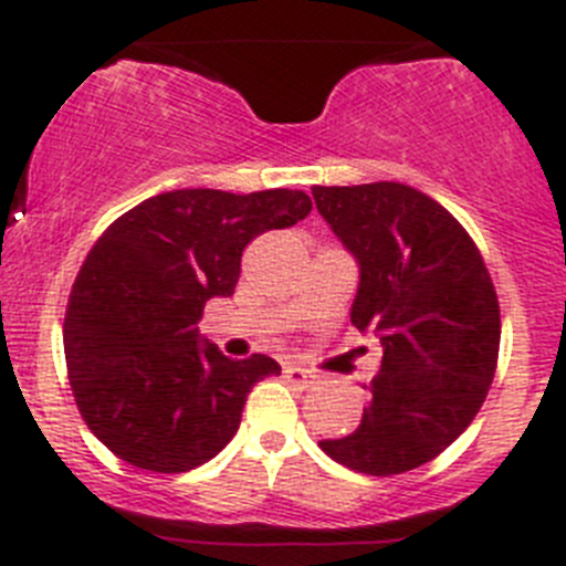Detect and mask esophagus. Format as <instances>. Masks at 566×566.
<instances>
[{
    "mask_svg": "<svg viewBox=\"0 0 566 566\" xmlns=\"http://www.w3.org/2000/svg\"><path fill=\"white\" fill-rule=\"evenodd\" d=\"M284 378H287L290 384H295V386H310V384H315V375H313V371L302 369V366H295V364H284Z\"/></svg>",
    "mask_w": 566,
    "mask_h": 566,
    "instance_id": "obj_1",
    "label": "esophagus"
}]
</instances>
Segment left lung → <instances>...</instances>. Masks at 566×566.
Wrapping results in <instances>:
<instances>
[{
    "label": "left lung",
    "mask_w": 566,
    "mask_h": 566,
    "mask_svg": "<svg viewBox=\"0 0 566 566\" xmlns=\"http://www.w3.org/2000/svg\"><path fill=\"white\" fill-rule=\"evenodd\" d=\"M313 200L360 268L349 318L384 346L360 426L318 446L371 476L420 468L491 389L502 333L491 273L465 228L403 182L313 186Z\"/></svg>",
    "instance_id": "8db88e82"
}]
</instances>
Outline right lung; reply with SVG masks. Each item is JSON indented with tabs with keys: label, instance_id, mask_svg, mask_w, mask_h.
<instances>
[{
	"label": "right lung",
	"instance_id": "right-lung-1",
	"mask_svg": "<svg viewBox=\"0 0 566 566\" xmlns=\"http://www.w3.org/2000/svg\"><path fill=\"white\" fill-rule=\"evenodd\" d=\"M310 211L313 200L290 188H180L101 233L70 293L64 358L81 417L112 454L182 473L231 442L248 391L282 366L226 358L197 321L208 298L233 293L251 239Z\"/></svg>",
	"mask_w": 566,
	"mask_h": 566
}]
</instances>
